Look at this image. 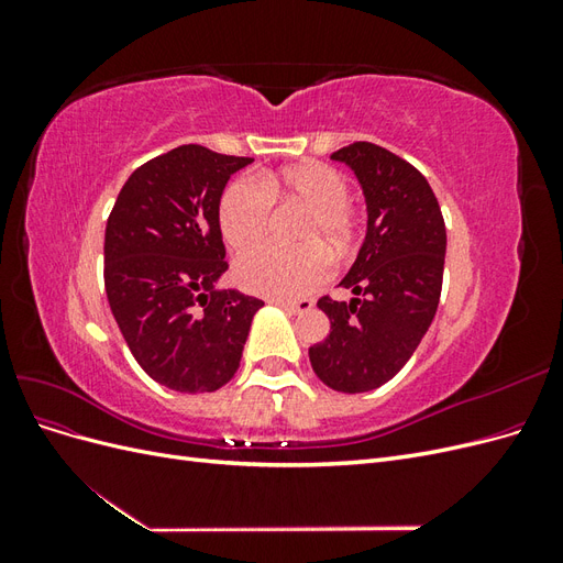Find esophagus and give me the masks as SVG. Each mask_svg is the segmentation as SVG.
I'll list each match as a JSON object with an SVG mask.
<instances>
[{"instance_id": "34e87169", "label": "esophagus", "mask_w": 563, "mask_h": 563, "mask_svg": "<svg viewBox=\"0 0 563 563\" xmlns=\"http://www.w3.org/2000/svg\"><path fill=\"white\" fill-rule=\"evenodd\" d=\"M275 305H279V308L288 314H305L310 312L314 308L312 300H294V302H286V300H275Z\"/></svg>"}]
</instances>
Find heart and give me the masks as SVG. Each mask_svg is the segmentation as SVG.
<instances>
[{
    "label": "heart",
    "mask_w": 563,
    "mask_h": 563,
    "mask_svg": "<svg viewBox=\"0 0 563 563\" xmlns=\"http://www.w3.org/2000/svg\"><path fill=\"white\" fill-rule=\"evenodd\" d=\"M350 185L338 168L321 162L288 166L279 174L232 180L218 203V225L232 249H244L261 240L269 225L272 201L298 199L308 203L298 249L255 244L236 255L234 279L251 294L275 300L302 298L329 279L327 244L333 255H345L356 234V218L350 207Z\"/></svg>",
    "instance_id": "1"
}]
</instances>
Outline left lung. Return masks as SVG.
I'll return each instance as SVG.
<instances>
[{"mask_svg": "<svg viewBox=\"0 0 563 563\" xmlns=\"http://www.w3.org/2000/svg\"><path fill=\"white\" fill-rule=\"evenodd\" d=\"M362 183L366 240L340 282L354 298H319L329 335L310 347L323 385L356 395L385 385L411 360L437 314L446 225L432 187L413 164L366 141L333 152Z\"/></svg>", "mask_w": 563, "mask_h": 563, "instance_id": "1", "label": "left lung"}]
</instances>
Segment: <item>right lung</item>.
<instances>
[{"instance_id":"1","label":"right lung","mask_w":563,"mask_h":563,"mask_svg":"<svg viewBox=\"0 0 563 563\" xmlns=\"http://www.w3.org/2000/svg\"><path fill=\"white\" fill-rule=\"evenodd\" d=\"M251 157L180 145L135 168L106 228V291L131 354L152 380L197 395L240 368L263 300L218 291L228 269L218 203Z\"/></svg>"}]
</instances>
